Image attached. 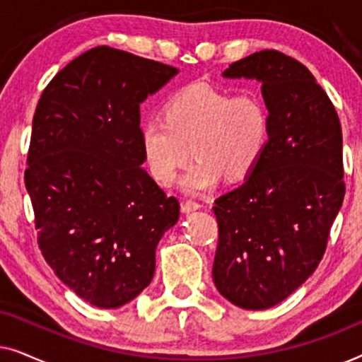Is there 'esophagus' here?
<instances>
[{"mask_svg":"<svg viewBox=\"0 0 362 362\" xmlns=\"http://www.w3.org/2000/svg\"><path fill=\"white\" fill-rule=\"evenodd\" d=\"M199 207H201V204H199V202H197V201L187 199V201H185V202H182L181 209H182V212H192V211L199 209Z\"/></svg>","mask_w":362,"mask_h":362,"instance_id":"1","label":"esophagus"}]
</instances>
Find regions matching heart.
<instances>
[{"instance_id": "1", "label": "heart", "mask_w": 362, "mask_h": 362, "mask_svg": "<svg viewBox=\"0 0 362 362\" xmlns=\"http://www.w3.org/2000/svg\"><path fill=\"white\" fill-rule=\"evenodd\" d=\"M269 138V108L259 92L234 95L207 82L180 88L166 102L163 118L146 120L140 130L146 168L160 185H173L191 151L196 155L181 181L189 192L209 189L224 176L250 175Z\"/></svg>"}]
</instances>
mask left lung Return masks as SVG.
<instances>
[{
    "label": "left lung",
    "instance_id": "obj_1",
    "mask_svg": "<svg viewBox=\"0 0 362 362\" xmlns=\"http://www.w3.org/2000/svg\"><path fill=\"white\" fill-rule=\"evenodd\" d=\"M224 77L262 82L270 138L244 185L214 201L212 279L230 303L265 310L305 284L323 259L346 192L343 133L313 74L284 52L250 54Z\"/></svg>",
    "mask_w": 362,
    "mask_h": 362
}]
</instances>
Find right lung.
<instances>
[{
  "instance_id": "right-lung-1",
  "label": "right lung",
  "mask_w": 362,
  "mask_h": 362,
  "mask_svg": "<svg viewBox=\"0 0 362 362\" xmlns=\"http://www.w3.org/2000/svg\"><path fill=\"white\" fill-rule=\"evenodd\" d=\"M177 69L98 46L59 71L33 118L24 182L44 259L98 308L150 285L180 202L143 168L140 105Z\"/></svg>"
}]
</instances>
